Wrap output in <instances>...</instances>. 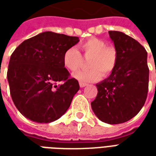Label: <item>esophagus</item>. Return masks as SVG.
<instances>
[{"label": "esophagus", "instance_id": "34e87169", "mask_svg": "<svg viewBox=\"0 0 156 156\" xmlns=\"http://www.w3.org/2000/svg\"><path fill=\"white\" fill-rule=\"evenodd\" d=\"M87 83H83V82H80L79 83V86H80V88H83L85 86H87Z\"/></svg>", "mask_w": 156, "mask_h": 156}]
</instances>
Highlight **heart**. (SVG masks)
<instances>
[{
	"mask_svg": "<svg viewBox=\"0 0 156 156\" xmlns=\"http://www.w3.org/2000/svg\"><path fill=\"white\" fill-rule=\"evenodd\" d=\"M80 48L85 58H89L86 69L78 70L73 73V77L81 82H92L98 80L100 75L106 77L116 68L118 52L115 47L107 46L101 39L90 38L82 42ZM81 53L74 47L68 48L63 54V65L69 71H76L82 64Z\"/></svg>",
	"mask_w": 156,
	"mask_h": 156,
	"instance_id": "1",
	"label": "heart"
}]
</instances>
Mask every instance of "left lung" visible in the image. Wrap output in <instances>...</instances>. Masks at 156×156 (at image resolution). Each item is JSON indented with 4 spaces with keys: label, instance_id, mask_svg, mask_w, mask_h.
I'll use <instances>...</instances> for the list:
<instances>
[{
    "label": "left lung",
    "instance_id": "left-lung-1",
    "mask_svg": "<svg viewBox=\"0 0 156 156\" xmlns=\"http://www.w3.org/2000/svg\"><path fill=\"white\" fill-rule=\"evenodd\" d=\"M118 52L116 68L97 83L98 94L91 103L95 115L109 124L124 123L140 111L147 98L149 68L147 51L129 36L109 31Z\"/></svg>",
    "mask_w": 156,
    "mask_h": 156
}]
</instances>
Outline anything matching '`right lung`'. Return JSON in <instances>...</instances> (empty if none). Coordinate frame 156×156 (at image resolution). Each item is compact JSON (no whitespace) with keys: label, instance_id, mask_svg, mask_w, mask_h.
Instances as JSON below:
<instances>
[{"label":"right lung","instance_id":"add662e5","mask_svg":"<svg viewBox=\"0 0 156 156\" xmlns=\"http://www.w3.org/2000/svg\"><path fill=\"white\" fill-rule=\"evenodd\" d=\"M78 41L77 37L45 32L25 40L12 52L7 70L10 93L26 118L51 123L68 110L79 84L64 68L63 54Z\"/></svg>","mask_w":156,"mask_h":156}]
</instances>
